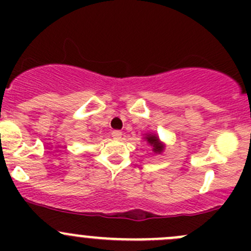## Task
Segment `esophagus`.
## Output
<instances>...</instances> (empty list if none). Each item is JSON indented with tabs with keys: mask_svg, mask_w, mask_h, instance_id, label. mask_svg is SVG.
<instances>
[{
	"mask_svg": "<svg viewBox=\"0 0 251 251\" xmlns=\"http://www.w3.org/2000/svg\"><path fill=\"white\" fill-rule=\"evenodd\" d=\"M111 136H113V138H115V140H120L121 136H123V133H121V131L115 130L111 132Z\"/></svg>",
	"mask_w": 251,
	"mask_h": 251,
	"instance_id": "esophagus-1",
	"label": "esophagus"
}]
</instances>
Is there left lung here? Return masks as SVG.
I'll use <instances>...</instances> for the list:
<instances>
[{
	"instance_id": "left-lung-1",
	"label": "left lung",
	"mask_w": 251,
	"mask_h": 251,
	"mask_svg": "<svg viewBox=\"0 0 251 251\" xmlns=\"http://www.w3.org/2000/svg\"><path fill=\"white\" fill-rule=\"evenodd\" d=\"M146 140H147V142H148L149 144H151V146H153V151H155V153H161V151H163V149H164L163 144H161L160 142H159V138L156 137V136L148 135L146 137Z\"/></svg>"
}]
</instances>
